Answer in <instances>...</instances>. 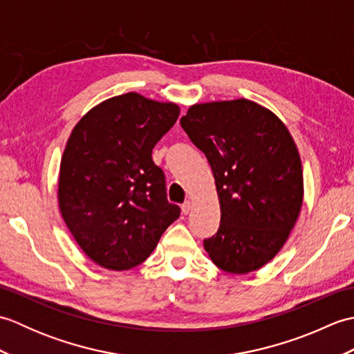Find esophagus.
I'll return each instance as SVG.
<instances>
[{"label":"esophagus","instance_id":"esophagus-1","mask_svg":"<svg viewBox=\"0 0 354 354\" xmlns=\"http://www.w3.org/2000/svg\"><path fill=\"white\" fill-rule=\"evenodd\" d=\"M181 209H183L184 214H189L190 209H192V202L190 201H185L184 204H183V207H181Z\"/></svg>","mask_w":354,"mask_h":354}]
</instances>
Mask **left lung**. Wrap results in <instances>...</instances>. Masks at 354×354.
Instances as JSON below:
<instances>
[{
  "instance_id": "8db88e82",
  "label": "left lung",
  "mask_w": 354,
  "mask_h": 354,
  "mask_svg": "<svg viewBox=\"0 0 354 354\" xmlns=\"http://www.w3.org/2000/svg\"><path fill=\"white\" fill-rule=\"evenodd\" d=\"M181 126L205 153L219 196V230L204 240L209 259L230 274L265 266L303 205V165L288 127L246 99L193 104Z\"/></svg>"
}]
</instances>
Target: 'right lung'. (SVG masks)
I'll use <instances>...</instances> for the list:
<instances>
[{
  "instance_id": "add662e5",
  "label": "right lung",
  "mask_w": 354,
  "mask_h": 354,
  "mask_svg": "<svg viewBox=\"0 0 354 354\" xmlns=\"http://www.w3.org/2000/svg\"><path fill=\"white\" fill-rule=\"evenodd\" d=\"M179 106L137 93L112 97L80 118L59 173V208L89 259L102 268L138 266L181 208L167 201L152 149L176 123Z\"/></svg>"
}]
</instances>
